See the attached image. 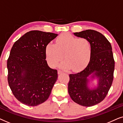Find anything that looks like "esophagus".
<instances>
[{
  "mask_svg": "<svg viewBox=\"0 0 123 123\" xmlns=\"http://www.w3.org/2000/svg\"><path fill=\"white\" fill-rule=\"evenodd\" d=\"M58 72L59 74H61V73H63V71H62V70H58Z\"/></svg>",
  "mask_w": 123,
  "mask_h": 123,
  "instance_id": "1",
  "label": "esophagus"
}]
</instances>
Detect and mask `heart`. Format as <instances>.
Listing matches in <instances>:
<instances>
[{"label": "heart", "mask_w": 123, "mask_h": 123, "mask_svg": "<svg viewBox=\"0 0 123 123\" xmlns=\"http://www.w3.org/2000/svg\"><path fill=\"white\" fill-rule=\"evenodd\" d=\"M46 60L52 67L56 66L59 62L60 68H72L77 71L83 69L90 62L92 48L90 41L84 37L77 38L68 33L60 35L56 40L55 45L49 43L45 48Z\"/></svg>", "instance_id": "heart-1"}]
</instances>
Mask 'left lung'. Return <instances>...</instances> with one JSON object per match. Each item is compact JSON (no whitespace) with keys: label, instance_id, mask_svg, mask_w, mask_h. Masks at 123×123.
I'll list each match as a JSON object with an SVG mask.
<instances>
[{"label":"left lung","instance_id":"1","mask_svg":"<svg viewBox=\"0 0 123 123\" xmlns=\"http://www.w3.org/2000/svg\"><path fill=\"white\" fill-rule=\"evenodd\" d=\"M79 37L87 38L92 48L90 62L80 73L69 74L68 92L72 100L83 106H92L100 103L106 96L114 78L115 68L112 47L102 33L95 30H87L74 33ZM90 76L98 79V87H88Z\"/></svg>","mask_w":123,"mask_h":123}]
</instances>
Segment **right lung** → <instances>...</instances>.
I'll list each match as a JSON object with an SVG mask.
<instances>
[{"mask_svg":"<svg viewBox=\"0 0 123 123\" xmlns=\"http://www.w3.org/2000/svg\"><path fill=\"white\" fill-rule=\"evenodd\" d=\"M58 36L34 30L15 42L7 60L8 82L17 100L35 106L48 100L58 79V71L48 66L45 48Z\"/></svg>","mask_w":123,"mask_h":123,"instance_id":"obj_1","label":"right lung"}]
</instances>
